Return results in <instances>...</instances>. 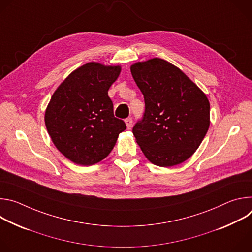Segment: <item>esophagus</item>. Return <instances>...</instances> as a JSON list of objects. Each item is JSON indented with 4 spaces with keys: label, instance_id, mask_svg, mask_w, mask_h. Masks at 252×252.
Wrapping results in <instances>:
<instances>
[{
    "label": "esophagus",
    "instance_id": "1",
    "mask_svg": "<svg viewBox=\"0 0 252 252\" xmlns=\"http://www.w3.org/2000/svg\"><path fill=\"white\" fill-rule=\"evenodd\" d=\"M125 122H126V126H127V128L131 127V126H132V119H131V118L126 119Z\"/></svg>",
    "mask_w": 252,
    "mask_h": 252
}]
</instances>
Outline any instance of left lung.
<instances>
[{
	"label": "left lung",
	"instance_id": "1",
	"mask_svg": "<svg viewBox=\"0 0 252 252\" xmlns=\"http://www.w3.org/2000/svg\"><path fill=\"white\" fill-rule=\"evenodd\" d=\"M145 98V113L132 127L143 155L168 167L189 158L209 127V101L183 71L161 59L130 66Z\"/></svg>",
	"mask_w": 252,
	"mask_h": 252
}]
</instances>
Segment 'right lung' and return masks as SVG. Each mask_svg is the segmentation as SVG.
<instances>
[{
    "mask_svg": "<svg viewBox=\"0 0 252 252\" xmlns=\"http://www.w3.org/2000/svg\"><path fill=\"white\" fill-rule=\"evenodd\" d=\"M121 66L88 63L74 70L54 93L45 115L56 148L77 164L92 165L110 155L126 128L114 115L107 94Z\"/></svg>",
    "mask_w": 252,
    "mask_h": 252,
    "instance_id": "1",
    "label": "right lung"
}]
</instances>
